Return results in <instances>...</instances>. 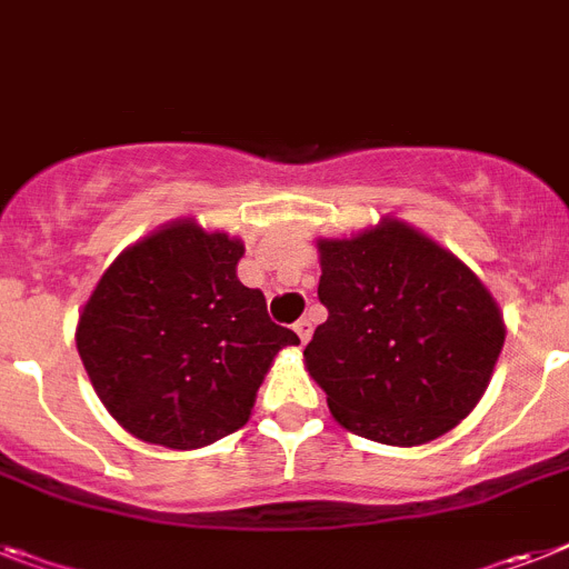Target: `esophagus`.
<instances>
[{
  "mask_svg": "<svg viewBox=\"0 0 569 569\" xmlns=\"http://www.w3.org/2000/svg\"><path fill=\"white\" fill-rule=\"evenodd\" d=\"M295 332H298L300 343H307L309 338H312V321H309V318H300V321L295 323Z\"/></svg>",
  "mask_w": 569,
  "mask_h": 569,
  "instance_id": "1",
  "label": "esophagus"
}]
</instances>
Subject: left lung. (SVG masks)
Returning <instances> with one entry per match:
<instances>
[{"label":"left lung","instance_id":"1","mask_svg":"<svg viewBox=\"0 0 569 569\" xmlns=\"http://www.w3.org/2000/svg\"><path fill=\"white\" fill-rule=\"evenodd\" d=\"M318 251L329 318L303 358L332 417L385 446H422L469 417L506 338L475 271L399 219Z\"/></svg>","mask_w":569,"mask_h":569}]
</instances>
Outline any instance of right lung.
Wrapping results in <instances>:
<instances>
[{
  "label": "right lung",
  "instance_id": "obj_1",
  "mask_svg": "<svg viewBox=\"0 0 569 569\" xmlns=\"http://www.w3.org/2000/svg\"><path fill=\"white\" fill-rule=\"evenodd\" d=\"M242 242L184 219L150 233L103 271L78 323L94 393L132 437L202 448L248 422L283 347L260 289L237 277Z\"/></svg>",
  "mask_w": 569,
  "mask_h": 569
}]
</instances>
